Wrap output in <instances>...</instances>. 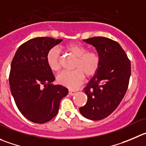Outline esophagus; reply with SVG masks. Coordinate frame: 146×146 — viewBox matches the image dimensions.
Listing matches in <instances>:
<instances>
[{
    "instance_id": "obj_1",
    "label": "esophagus",
    "mask_w": 146,
    "mask_h": 146,
    "mask_svg": "<svg viewBox=\"0 0 146 146\" xmlns=\"http://www.w3.org/2000/svg\"><path fill=\"white\" fill-rule=\"evenodd\" d=\"M76 93V92L74 90H69V94L70 95H74Z\"/></svg>"
}]
</instances>
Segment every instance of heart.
Returning <instances> with one entry per match:
<instances>
[{"label":"heart","instance_id":"1","mask_svg":"<svg viewBox=\"0 0 146 146\" xmlns=\"http://www.w3.org/2000/svg\"><path fill=\"white\" fill-rule=\"evenodd\" d=\"M65 51L76 58L72 72H63L56 77L59 84L69 89H75L81 85L87 78L95 77L101 66V57L95 51H89L85 46L79 43H69L64 46ZM48 67L54 72L60 69V51L56 47H52L48 51L46 56Z\"/></svg>","mask_w":146,"mask_h":146}]
</instances>
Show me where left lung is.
Returning a JSON list of instances; mask_svg holds the SVG:
<instances>
[{"label":"left lung","mask_w":146,"mask_h":146,"mask_svg":"<svg viewBox=\"0 0 146 146\" xmlns=\"http://www.w3.org/2000/svg\"><path fill=\"white\" fill-rule=\"evenodd\" d=\"M83 41L95 47L101 66L84 89L87 102L80 112L86 118L100 120L110 115L124 98L131 74L130 61L120 44L110 38L96 36Z\"/></svg>","instance_id":"8db88e82"}]
</instances>
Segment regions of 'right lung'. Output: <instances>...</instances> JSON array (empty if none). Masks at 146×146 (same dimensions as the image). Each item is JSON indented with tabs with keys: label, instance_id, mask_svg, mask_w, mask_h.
<instances>
[{
	"label": "right lung",
	"instance_id": "1",
	"mask_svg": "<svg viewBox=\"0 0 146 146\" xmlns=\"http://www.w3.org/2000/svg\"><path fill=\"white\" fill-rule=\"evenodd\" d=\"M63 41L51 37H37L19 46L11 65L9 84L18 109L26 118L45 123L56 115L60 101L68 94L55 80L46 63L48 50Z\"/></svg>",
	"mask_w": 146,
	"mask_h": 146
}]
</instances>
